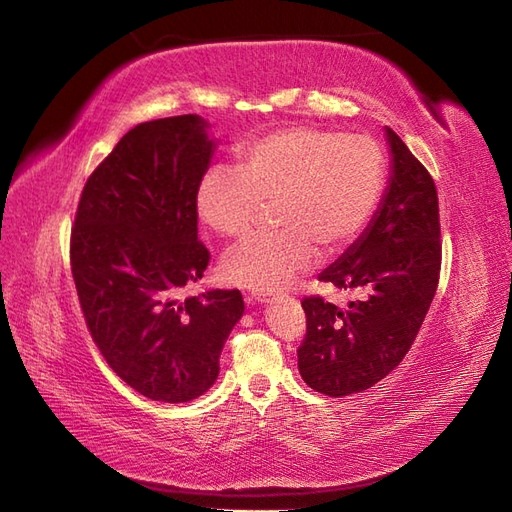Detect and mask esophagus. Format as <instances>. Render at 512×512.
Returning <instances> with one entry per match:
<instances>
[{
  "mask_svg": "<svg viewBox=\"0 0 512 512\" xmlns=\"http://www.w3.org/2000/svg\"><path fill=\"white\" fill-rule=\"evenodd\" d=\"M270 300H272V295L266 293V291H253V293L249 295V302H255V304H266V302H270Z\"/></svg>",
  "mask_w": 512,
  "mask_h": 512,
  "instance_id": "1",
  "label": "esophagus"
}]
</instances>
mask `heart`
Here are the masks:
<instances>
[{
  "label": "heart",
  "instance_id": "1",
  "mask_svg": "<svg viewBox=\"0 0 512 512\" xmlns=\"http://www.w3.org/2000/svg\"><path fill=\"white\" fill-rule=\"evenodd\" d=\"M385 153L368 136L293 125L246 144L238 170L210 168L195 212L210 232L242 238L274 204L278 232L246 240L221 261L229 285L278 291L323 255L349 246L381 202Z\"/></svg>",
  "mask_w": 512,
  "mask_h": 512
}]
</instances>
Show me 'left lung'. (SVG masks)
I'll list each match as a JSON object with an SVG mask.
<instances>
[{"mask_svg": "<svg viewBox=\"0 0 512 512\" xmlns=\"http://www.w3.org/2000/svg\"><path fill=\"white\" fill-rule=\"evenodd\" d=\"M389 180L372 221L329 268L323 283L359 291L349 308L306 298L298 349L304 383L329 398L370 389L400 364L436 295L440 221L436 185L393 129L385 127Z\"/></svg>", "mask_w": 512, "mask_h": 512, "instance_id": "8db88e82", "label": "left lung"}]
</instances>
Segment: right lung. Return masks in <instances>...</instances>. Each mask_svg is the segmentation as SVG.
<instances>
[{"mask_svg":"<svg viewBox=\"0 0 512 512\" xmlns=\"http://www.w3.org/2000/svg\"><path fill=\"white\" fill-rule=\"evenodd\" d=\"M197 114L140 123L82 189L70 259L82 315L108 366L155 402H191L219 376L244 315L240 291L180 300L204 276L195 193L217 140Z\"/></svg>","mask_w":512,"mask_h":512,"instance_id":"right-lung-1","label":"right lung"}]
</instances>
